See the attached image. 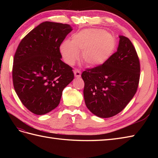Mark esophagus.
Listing matches in <instances>:
<instances>
[{"label":"esophagus","mask_w":158,"mask_h":158,"mask_svg":"<svg viewBox=\"0 0 158 158\" xmlns=\"http://www.w3.org/2000/svg\"><path fill=\"white\" fill-rule=\"evenodd\" d=\"M74 74H75V77H77V78H79V77H81V72H80L79 70H77V69L74 70Z\"/></svg>","instance_id":"obj_1"}]
</instances>
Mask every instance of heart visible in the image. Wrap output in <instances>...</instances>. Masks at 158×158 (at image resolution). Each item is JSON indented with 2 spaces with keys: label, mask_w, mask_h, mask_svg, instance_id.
<instances>
[{
  "label": "heart",
  "mask_w": 158,
  "mask_h": 158,
  "mask_svg": "<svg viewBox=\"0 0 158 158\" xmlns=\"http://www.w3.org/2000/svg\"><path fill=\"white\" fill-rule=\"evenodd\" d=\"M116 39L100 28L84 29L72 36L71 41H65L61 48L64 61L73 65L82 52L83 61L91 66H98L108 61L116 49Z\"/></svg>",
  "instance_id": "heart-1"
}]
</instances>
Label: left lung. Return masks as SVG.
<instances>
[{
  "label": "left lung",
  "instance_id": "1",
  "mask_svg": "<svg viewBox=\"0 0 158 158\" xmlns=\"http://www.w3.org/2000/svg\"><path fill=\"white\" fill-rule=\"evenodd\" d=\"M115 53L103 64L81 74L86 106L95 115L108 118L118 114L135 96L140 79V62L128 38L120 35Z\"/></svg>",
  "mask_w": 158,
  "mask_h": 158
}]
</instances>
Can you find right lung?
Listing matches in <instances>:
<instances>
[{
  "label": "right lung",
  "instance_id": "right-lung-1",
  "mask_svg": "<svg viewBox=\"0 0 158 158\" xmlns=\"http://www.w3.org/2000/svg\"><path fill=\"white\" fill-rule=\"evenodd\" d=\"M73 31L69 24L40 23L17 49L12 70L15 91L22 104L36 115L58 106L62 91L74 79L73 69L63 62L60 47Z\"/></svg>",
  "mask_w": 158,
  "mask_h": 158
}]
</instances>
